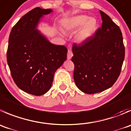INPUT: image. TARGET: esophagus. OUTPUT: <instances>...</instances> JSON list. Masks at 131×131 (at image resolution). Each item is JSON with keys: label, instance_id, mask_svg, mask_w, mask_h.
Instances as JSON below:
<instances>
[{"label": "esophagus", "instance_id": "34e87169", "mask_svg": "<svg viewBox=\"0 0 131 131\" xmlns=\"http://www.w3.org/2000/svg\"><path fill=\"white\" fill-rule=\"evenodd\" d=\"M72 56H73V53H72V52L70 50H68V53H67V59L69 60V59H70L72 58Z\"/></svg>", "mask_w": 131, "mask_h": 131}]
</instances>
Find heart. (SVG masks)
Instances as JSON below:
<instances>
[{
	"instance_id": "heart-1",
	"label": "heart",
	"mask_w": 131,
	"mask_h": 131,
	"mask_svg": "<svg viewBox=\"0 0 131 131\" xmlns=\"http://www.w3.org/2000/svg\"><path fill=\"white\" fill-rule=\"evenodd\" d=\"M98 21L94 17L86 15H79L67 19L63 22V27L66 31L77 30L75 35V40L79 43L86 42L91 38L98 27ZM60 34L63 35L62 32Z\"/></svg>"
}]
</instances>
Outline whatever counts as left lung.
I'll return each mask as SVG.
<instances>
[{"mask_svg":"<svg viewBox=\"0 0 131 131\" xmlns=\"http://www.w3.org/2000/svg\"><path fill=\"white\" fill-rule=\"evenodd\" d=\"M100 13L102 27L86 42L72 47L73 79L77 88L88 94L111 88L120 75L125 58L121 30L108 15Z\"/></svg>","mask_w":131,"mask_h":131,"instance_id":"obj_1","label":"left lung"}]
</instances>
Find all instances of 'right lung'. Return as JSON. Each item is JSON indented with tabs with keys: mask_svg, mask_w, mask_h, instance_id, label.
I'll list each match as a JSON object with an SVG mask.
<instances>
[{
	"mask_svg": "<svg viewBox=\"0 0 131 131\" xmlns=\"http://www.w3.org/2000/svg\"><path fill=\"white\" fill-rule=\"evenodd\" d=\"M51 9L36 7L23 16L9 37L7 64L18 87L40 96L50 89L56 71L67 59V47L51 43L37 29L44 15Z\"/></svg>",
	"mask_w": 131,
	"mask_h": 131,
	"instance_id": "1",
	"label": "right lung"
}]
</instances>
